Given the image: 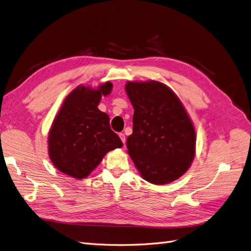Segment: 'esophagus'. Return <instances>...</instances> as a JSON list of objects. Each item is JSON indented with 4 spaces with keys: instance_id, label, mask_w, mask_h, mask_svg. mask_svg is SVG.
<instances>
[{
    "instance_id": "esophagus-1",
    "label": "esophagus",
    "mask_w": 251,
    "mask_h": 251,
    "mask_svg": "<svg viewBox=\"0 0 251 251\" xmlns=\"http://www.w3.org/2000/svg\"><path fill=\"white\" fill-rule=\"evenodd\" d=\"M118 135H119V137H120L121 141H123V143L125 144V143H126V136H125V134H124V133H119Z\"/></svg>"
}]
</instances>
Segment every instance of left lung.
<instances>
[{
  "instance_id": "obj_1",
  "label": "left lung",
  "mask_w": 251,
  "mask_h": 251,
  "mask_svg": "<svg viewBox=\"0 0 251 251\" xmlns=\"http://www.w3.org/2000/svg\"><path fill=\"white\" fill-rule=\"evenodd\" d=\"M133 108V133L127 137V153L141 177L163 185L183 175L196 153L192 119L174 91L156 80L127 81Z\"/></svg>"
}]
</instances>
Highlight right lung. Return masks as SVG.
Listing matches in <instances>:
<instances>
[{"label":"right lung","instance_id":"1","mask_svg":"<svg viewBox=\"0 0 251 251\" xmlns=\"http://www.w3.org/2000/svg\"><path fill=\"white\" fill-rule=\"evenodd\" d=\"M112 88L110 81L96 89L80 85L65 98L48 135L50 160L59 172L83 179L108 151L123 147L111 130L108 114L97 108Z\"/></svg>","mask_w":251,"mask_h":251}]
</instances>
